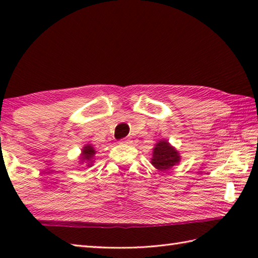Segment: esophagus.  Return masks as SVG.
<instances>
[{
	"mask_svg": "<svg viewBox=\"0 0 258 258\" xmlns=\"http://www.w3.org/2000/svg\"><path fill=\"white\" fill-rule=\"evenodd\" d=\"M120 143H125V145H128V143H131V138H123L120 140Z\"/></svg>",
	"mask_w": 258,
	"mask_h": 258,
	"instance_id": "esophagus-1",
	"label": "esophagus"
}]
</instances>
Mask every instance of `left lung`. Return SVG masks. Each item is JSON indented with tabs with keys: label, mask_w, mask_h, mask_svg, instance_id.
<instances>
[{
	"label": "left lung",
	"mask_w": 258,
	"mask_h": 258,
	"mask_svg": "<svg viewBox=\"0 0 258 258\" xmlns=\"http://www.w3.org/2000/svg\"><path fill=\"white\" fill-rule=\"evenodd\" d=\"M180 156L167 141H159L154 148L151 163L159 171H166L178 164Z\"/></svg>",
	"instance_id": "left-lung-1"
}]
</instances>
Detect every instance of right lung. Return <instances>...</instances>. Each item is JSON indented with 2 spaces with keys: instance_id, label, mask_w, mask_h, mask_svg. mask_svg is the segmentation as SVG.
Here are the masks:
<instances>
[{
  "instance_id": "1",
  "label": "right lung",
  "mask_w": 258,
  "mask_h": 258,
  "mask_svg": "<svg viewBox=\"0 0 258 258\" xmlns=\"http://www.w3.org/2000/svg\"><path fill=\"white\" fill-rule=\"evenodd\" d=\"M94 154H95V150L93 149L92 146L84 147V149H83V154H82V161L87 163V166H90L91 165L90 163H92Z\"/></svg>"
}]
</instances>
